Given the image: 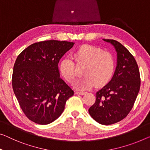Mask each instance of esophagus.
Instances as JSON below:
<instances>
[{
	"label": "esophagus",
	"instance_id": "esophagus-1",
	"mask_svg": "<svg viewBox=\"0 0 150 150\" xmlns=\"http://www.w3.org/2000/svg\"><path fill=\"white\" fill-rule=\"evenodd\" d=\"M86 93V92H85V91H77L75 92L76 94H78V95H84Z\"/></svg>",
	"mask_w": 150,
	"mask_h": 150
}]
</instances>
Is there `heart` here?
Wrapping results in <instances>:
<instances>
[{
    "label": "heart",
    "instance_id": "heart-1",
    "mask_svg": "<svg viewBox=\"0 0 150 150\" xmlns=\"http://www.w3.org/2000/svg\"><path fill=\"white\" fill-rule=\"evenodd\" d=\"M78 64H86L83 73L85 75L75 82L79 89H89L93 85L100 87L108 83L112 77L115 69L114 56L108 51L91 45L78 48L73 54ZM60 73L69 83L74 81L77 73L74 62L69 58L63 59L59 64Z\"/></svg>",
    "mask_w": 150,
    "mask_h": 150
}]
</instances>
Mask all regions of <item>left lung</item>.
Wrapping results in <instances>:
<instances>
[{
    "label": "left lung",
    "instance_id": "left-lung-1",
    "mask_svg": "<svg viewBox=\"0 0 150 150\" xmlns=\"http://www.w3.org/2000/svg\"><path fill=\"white\" fill-rule=\"evenodd\" d=\"M117 52V64L110 81L97 91L96 102L89 109L98 123L109 125L123 119L132 109L139 93L140 74L135 58L120 42L110 39Z\"/></svg>",
    "mask_w": 150,
    "mask_h": 150
}]
</instances>
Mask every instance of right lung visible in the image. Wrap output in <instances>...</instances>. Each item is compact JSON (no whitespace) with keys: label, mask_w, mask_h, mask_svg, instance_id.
Wrapping results in <instances>:
<instances>
[{"label":"right lung","mask_w":150,"mask_h":150,"mask_svg":"<svg viewBox=\"0 0 150 150\" xmlns=\"http://www.w3.org/2000/svg\"><path fill=\"white\" fill-rule=\"evenodd\" d=\"M73 42L47 40L31 44L18 56L12 86L25 116L40 125L59 118L74 91L60 77L58 64Z\"/></svg>","instance_id":"right-lung-1"}]
</instances>
